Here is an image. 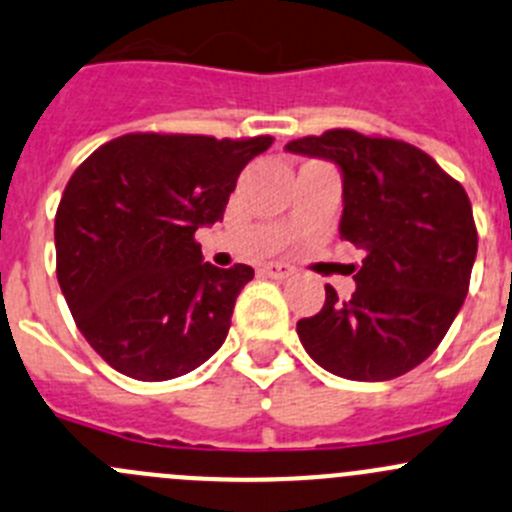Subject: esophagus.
Here are the masks:
<instances>
[{
    "mask_svg": "<svg viewBox=\"0 0 512 512\" xmlns=\"http://www.w3.org/2000/svg\"><path fill=\"white\" fill-rule=\"evenodd\" d=\"M262 272L272 277V280H287L292 275V267L285 265V262H270V265L262 267Z\"/></svg>",
    "mask_w": 512,
    "mask_h": 512,
    "instance_id": "obj_1",
    "label": "esophagus"
}]
</instances>
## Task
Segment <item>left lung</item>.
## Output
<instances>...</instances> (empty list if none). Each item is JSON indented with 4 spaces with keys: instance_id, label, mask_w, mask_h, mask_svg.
I'll use <instances>...</instances> for the list:
<instances>
[{
    "instance_id": "8db88e82",
    "label": "left lung",
    "mask_w": 512,
    "mask_h": 512,
    "mask_svg": "<svg viewBox=\"0 0 512 512\" xmlns=\"http://www.w3.org/2000/svg\"><path fill=\"white\" fill-rule=\"evenodd\" d=\"M340 167V237L365 252L355 292L297 322L307 355L347 380L382 382L433 355L468 295L478 230L463 185L408 142L327 130L285 145Z\"/></svg>"
}]
</instances>
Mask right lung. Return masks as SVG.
I'll use <instances>...</instances> for the list:
<instances>
[{
    "label": "right lung",
    "instance_id": "add662e5",
    "mask_svg": "<svg viewBox=\"0 0 512 512\" xmlns=\"http://www.w3.org/2000/svg\"><path fill=\"white\" fill-rule=\"evenodd\" d=\"M272 137L122 135L74 170L54 217L57 280L107 365L172 380L225 342L250 265L202 257L195 232L222 220L237 177Z\"/></svg>",
    "mask_w": 512,
    "mask_h": 512
}]
</instances>
